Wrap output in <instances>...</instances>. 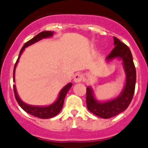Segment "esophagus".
Returning <instances> with one entry per match:
<instances>
[{
    "label": "esophagus",
    "mask_w": 148,
    "mask_h": 148,
    "mask_svg": "<svg viewBox=\"0 0 148 148\" xmlns=\"http://www.w3.org/2000/svg\"><path fill=\"white\" fill-rule=\"evenodd\" d=\"M83 80V75L81 74H76L74 76V81L75 83H80Z\"/></svg>",
    "instance_id": "obj_1"
}]
</instances>
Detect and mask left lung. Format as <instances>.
<instances>
[{"label": "left lung", "mask_w": 148, "mask_h": 148, "mask_svg": "<svg viewBox=\"0 0 148 148\" xmlns=\"http://www.w3.org/2000/svg\"><path fill=\"white\" fill-rule=\"evenodd\" d=\"M114 48L106 60L109 62L118 58L122 60L125 73V84L124 89L117 97L105 102L96 99L93 89L86 87V106L90 112L102 119H109L125 111L132 102L135 89L136 70L133 62L130 49L119 39L114 37Z\"/></svg>", "instance_id": "8db88e82"}]
</instances>
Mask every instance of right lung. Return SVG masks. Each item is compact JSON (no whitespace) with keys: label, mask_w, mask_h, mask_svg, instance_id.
I'll use <instances>...</instances> for the list:
<instances>
[{"label":"right lung","mask_w":148,"mask_h":148,"mask_svg":"<svg viewBox=\"0 0 148 148\" xmlns=\"http://www.w3.org/2000/svg\"><path fill=\"white\" fill-rule=\"evenodd\" d=\"M54 32L51 31H43V32H40L38 35H36V36L33 37L32 39L28 41L27 42L24 44L23 48L20 50V55L18 57V59L16 61L14 66V81L15 82V70L16 67L17 65V63L20 59V55H22L23 51H24V49L26 47L29 46V45L34 44V43L39 42V40L42 39H45V38H49L53 36ZM72 86V83H69L68 84L64 86L63 88L60 91L58 99H56V101L54 102L52 104L49 106H31L29 104H26L24 102H23L20 98L18 96V93L16 92V86L14 85V95H15V98L17 101L18 104L20 105V106L23 109L24 111L26 112L27 113L30 114L32 116H34L36 117L40 118V119H50L54 116H57L58 114L59 113L60 111L62 110V107H63L64 101V98L68 92V90H70V88Z\"/></svg>","instance_id":"obj_1"}]
</instances>
